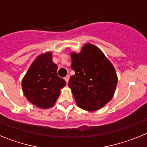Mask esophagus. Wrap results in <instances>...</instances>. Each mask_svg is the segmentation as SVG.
<instances>
[{
  "mask_svg": "<svg viewBox=\"0 0 147 147\" xmlns=\"http://www.w3.org/2000/svg\"><path fill=\"white\" fill-rule=\"evenodd\" d=\"M69 79H70V76H66L65 77V80L66 81V82H67V84L68 83V81H69Z\"/></svg>",
  "mask_w": 147,
  "mask_h": 147,
  "instance_id": "1",
  "label": "esophagus"
}]
</instances>
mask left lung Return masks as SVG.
<instances>
[{"label": "left lung", "mask_w": 147, "mask_h": 147, "mask_svg": "<svg viewBox=\"0 0 147 147\" xmlns=\"http://www.w3.org/2000/svg\"><path fill=\"white\" fill-rule=\"evenodd\" d=\"M75 74L68 82L78 107L87 111L103 107L112 99L118 77L110 61L96 45L86 43L80 53L71 52Z\"/></svg>", "instance_id": "8db88e82"}]
</instances>
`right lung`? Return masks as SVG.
I'll use <instances>...</instances> for the list:
<instances>
[{
  "label": "right lung",
  "instance_id": "obj_1",
  "mask_svg": "<svg viewBox=\"0 0 147 147\" xmlns=\"http://www.w3.org/2000/svg\"><path fill=\"white\" fill-rule=\"evenodd\" d=\"M52 53L40 54L28 67L22 80V89L30 103L40 109L53 107L66 82L57 76Z\"/></svg>",
  "mask_w": 147,
  "mask_h": 147
}]
</instances>
